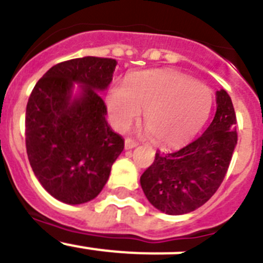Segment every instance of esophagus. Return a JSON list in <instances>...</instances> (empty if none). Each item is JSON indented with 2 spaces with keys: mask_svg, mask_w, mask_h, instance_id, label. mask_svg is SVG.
<instances>
[{
  "mask_svg": "<svg viewBox=\"0 0 263 263\" xmlns=\"http://www.w3.org/2000/svg\"><path fill=\"white\" fill-rule=\"evenodd\" d=\"M136 146H137V142L134 141V139H132V138L125 139V148H127V150H129V148H133V147H136Z\"/></svg>",
  "mask_w": 263,
  "mask_h": 263,
  "instance_id": "34e87169",
  "label": "esophagus"
}]
</instances>
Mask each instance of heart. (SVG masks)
Here are the masks:
<instances>
[{"label": "heart", "mask_w": 263, "mask_h": 263, "mask_svg": "<svg viewBox=\"0 0 263 263\" xmlns=\"http://www.w3.org/2000/svg\"><path fill=\"white\" fill-rule=\"evenodd\" d=\"M111 124L124 132L145 110L143 125L155 143L175 146L201 129L212 108L210 88L176 71H148L127 85L116 84L106 99Z\"/></svg>", "instance_id": "b5f03b06"}]
</instances>
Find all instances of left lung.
Here are the masks:
<instances>
[{
	"instance_id": "obj_1",
	"label": "left lung",
	"mask_w": 263,
	"mask_h": 263,
	"mask_svg": "<svg viewBox=\"0 0 263 263\" xmlns=\"http://www.w3.org/2000/svg\"><path fill=\"white\" fill-rule=\"evenodd\" d=\"M216 115L199 138L173 153L157 152L141 176L147 200L167 215L192 212L210 200L227 175L237 145L236 113L224 89L216 93Z\"/></svg>"
}]
</instances>
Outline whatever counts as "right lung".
<instances>
[{
  "mask_svg": "<svg viewBox=\"0 0 263 263\" xmlns=\"http://www.w3.org/2000/svg\"><path fill=\"white\" fill-rule=\"evenodd\" d=\"M115 59L85 57L51 67L26 106L25 137L30 166L46 191L66 204H83L101 192L124 150L109 127L99 95L110 84ZM73 82L82 96L70 97Z\"/></svg>",
  "mask_w": 263,
  "mask_h": 263,
  "instance_id": "1",
  "label": "right lung"
}]
</instances>
